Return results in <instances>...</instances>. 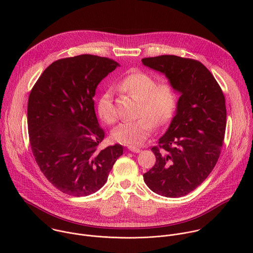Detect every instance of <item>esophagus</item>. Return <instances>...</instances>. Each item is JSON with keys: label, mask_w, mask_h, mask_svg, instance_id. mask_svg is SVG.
Instances as JSON below:
<instances>
[{"label": "esophagus", "mask_w": 253, "mask_h": 253, "mask_svg": "<svg viewBox=\"0 0 253 253\" xmlns=\"http://www.w3.org/2000/svg\"><path fill=\"white\" fill-rule=\"evenodd\" d=\"M128 149L131 151V152H134V153H139L140 152V149L135 147V146H129Z\"/></svg>", "instance_id": "34e87169"}]
</instances>
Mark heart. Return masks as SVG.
<instances>
[{
  "label": "heart",
  "instance_id": "heart-1",
  "mask_svg": "<svg viewBox=\"0 0 253 253\" xmlns=\"http://www.w3.org/2000/svg\"><path fill=\"white\" fill-rule=\"evenodd\" d=\"M118 87L140 100V118L122 122L113 130L112 136L115 141L125 145H140L150 136L154 124L162 126L171 119L176 109V92L171 84H157L151 75L140 71L123 77L118 82ZM97 111L104 122L112 124L116 121L117 113L111 89H106L99 97Z\"/></svg>",
  "mask_w": 253,
  "mask_h": 253
}]
</instances>
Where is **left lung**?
Returning a JSON list of instances; mask_svg holds the SVG:
<instances>
[{"label": "left lung", "instance_id": "1", "mask_svg": "<svg viewBox=\"0 0 253 253\" xmlns=\"http://www.w3.org/2000/svg\"><path fill=\"white\" fill-rule=\"evenodd\" d=\"M164 74L180 93L175 116L152 147L155 165L143 175L146 185L165 197H181L197 188L217 162L225 127V98L199 61L174 55L142 59Z\"/></svg>", "mask_w": 253, "mask_h": 253}]
</instances>
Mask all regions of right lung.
Segmentation results:
<instances>
[{
	"mask_svg": "<svg viewBox=\"0 0 253 253\" xmlns=\"http://www.w3.org/2000/svg\"><path fill=\"white\" fill-rule=\"evenodd\" d=\"M120 65L94 55L52 63L34 85L28 100V131L33 155L57 189L87 196L107 181L123 146L98 150L104 139L94 100L99 83Z\"/></svg>",
	"mask_w": 253,
	"mask_h": 253,
	"instance_id": "1",
	"label": "right lung"
}]
</instances>
